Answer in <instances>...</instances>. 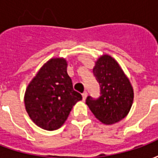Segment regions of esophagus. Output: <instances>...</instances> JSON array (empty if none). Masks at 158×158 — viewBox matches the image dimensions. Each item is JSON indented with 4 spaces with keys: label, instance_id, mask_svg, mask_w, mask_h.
Masks as SVG:
<instances>
[{
    "label": "esophagus",
    "instance_id": "1",
    "mask_svg": "<svg viewBox=\"0 0 158 158\" xmlns=\"http://www.w3.org/2000/svg\"><path fill=\"white\" fill-rule=\"evenodd\" d=\"M86 96H87V92L85 91V92L82 94V97H83V101H85L86 99Z\"/></svg>",
    "mask_w": 158,
    "mask_h": 158
}]
</instances>
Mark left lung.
Masks as SVG:
<instances>
[{"label": "left lung", "instance_id": "8db88e82", "mask_svg": "<svg viewBox=\"0 0 158 158\" xmlns=\"http://www.w3.org/2000/svg\"><path fill=\"white\" fill-rule=\"evenodd\" d=\"M93 73L100 85L97 99L86 98V104L96 118L106 125L121 121L129 113L134 100L129 79L116 60L109 55L97 59Z\"/></svg>", "mask_w": 158, "mask_h": 158}]
</instances>
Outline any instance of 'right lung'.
Listing matches in <instances>:
<instances>
[{
  "label": "right lung",
  "instance_id": "right-lung-1",
  "mask_svg": "<svg viewBox=\"0 0 158 158\" xmlns=\"http://www.w3.org/2000/svg\"><path fill=\"white\" fill-rule=\"evenodd\" d=\"M66 59L52 58L30 81L24 95L25 109L36 125L45 130L59 129L82 96L73 88Z\"/></svg>",
  "mask_w": 158,
  "mask_h": 158
}]
</instances>
